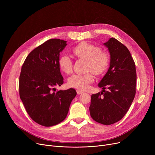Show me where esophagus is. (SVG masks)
Listing matches in <instances>:
<instances>
[{"label":"esophagus","instance_id":"1","mask_svg":"<svg viewBox=\"0 0 155 155\" xmlns=\"http://www.w3.org/2000/svg\"><path fill=\"white\" fill-rule=\"evenodd\" d=\"M77 94L80 95V94H83V92L80 91V90H77Z\"/></svg>","mask_w":155,"mask_h":155}]
</instances>
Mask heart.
<instances>
[{
  "label": "heart",
  "instance_id": "heart-1",
  "mask_svg": "<svg viewBox=\"0 0 155 155\" xmlns=\"http://www.w3.org/2000/svg\"><path fill=\"white\" fill-rule=\"evenodd\" d=\"M72 53L77 58L87 60V71H91L95 75H101L107 68L110 58L107 53L101 51L99 46L87 43H82L74 48ZM59 67L64 73L72 71V61L67 55H63L59 59ZM94 78L91 72L85 74H75L68 80L69 86L80 90H86L94 82Z\"/></svg>",
  "mask_w": 155,
  "mask_h": 155
}]
</instances>
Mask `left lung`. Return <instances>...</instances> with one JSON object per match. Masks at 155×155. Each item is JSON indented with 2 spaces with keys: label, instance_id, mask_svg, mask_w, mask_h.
<instances>
[{
  "label": "left lung",
  "instance_id": "1",
  "mask_svg": "<svg viewBox=\"0 0 155 155\" xmlns=\"http://www.w3.org/2000/svg\"><path fill=\"white\" fill-rule=\"evenodd\" d=\"M103 45L110 53L109 68L98 84L103 91L91 96L89 110L94 120L110 125L123 118L131 106L136 94V71L131 53L123 44L111 38Z\"/></svg>",
  "mask_w": 155,
  "mask_h": 155
}]
</instances>
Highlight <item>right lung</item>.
Listing matches in <instances>:
<instances>
[{
	"label": "right lung",
	"instance_id": "obj_1",
	"mask_svg": "<svg viewBox=\"0 0 155 155\" xmlns=\"http://www.w3.org/2000/svg\"><path fill=\"white\" fill-rule=\"evenodd\" d=\"M66 41L51 39L32 50L22 66L19 87L20 98L31 118L49 127L66 118L77 92L74 88L56 91L63 84L59 67L60 53Z\"/></svg>",
	"mask_w": 155,
	"mask_h": 155
}]
</instances>
